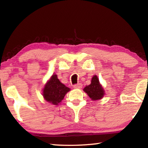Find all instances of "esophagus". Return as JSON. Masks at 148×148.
I'll return each instance as SVG.
<instances>
[{
    "label": "esophagus",
    "instance_id": "1",
    "mask_svg": "<svg viewBox=\"0 0 148 148\" xmlns=\"http://www.w3.org/2000/svg\"><path fill=\"white\" fill-rule=\"evenodd\" d=\"M73 87L74 89H80L82 87V85L81 84H77L73 86Z\"/></svg>",
    "mask_w": 148,
    "mask_h": 148
}]
</instances>
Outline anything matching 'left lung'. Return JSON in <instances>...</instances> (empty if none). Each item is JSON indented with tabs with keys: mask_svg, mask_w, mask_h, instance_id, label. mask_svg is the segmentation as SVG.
Here are the masks:
<instances>
[{
	"mask_svg": "<svg viewBox=\"0 0 148 148\" xmlns=\"http://www.w3.org/2000/svg\"><path fill=\"white\" fill-rule=\"evenodd\" d=\"M84 91L86 92L92 101H98L102 99L105 95V91L102 85L100 84L99 79L97 75L92 76L91 84L84 87Z\"/></svg>",
	"mask_w": 148,
	"mask_h": 148,
	"instance_id": "obj_1",
	"label": "left lung"
}]
</instances>
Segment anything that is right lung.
Instances as JSON below:
<instances>
[{
  "mask_svg": "<svg viewBox=\"0 0 148 148\" xmlns=\"http://www.w3.org/2000/svg\"><path fill=\"white\" fill-rule=\"evenodd\" d=\"M71 91L69 87L62 84L57 74H53L47 80L42 89L44 99L49 103L59 105L63 100L67 92Z\"/></svg>",
  "mask_w": 148,
  "mask_h": 148,
  "instance_id": "obj_1",
  "label": "right lung"
}]
</instances>
